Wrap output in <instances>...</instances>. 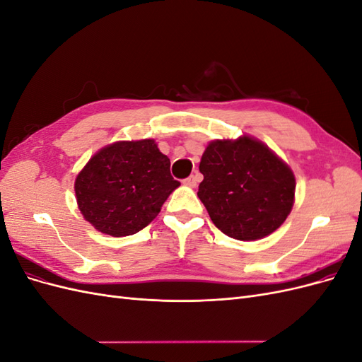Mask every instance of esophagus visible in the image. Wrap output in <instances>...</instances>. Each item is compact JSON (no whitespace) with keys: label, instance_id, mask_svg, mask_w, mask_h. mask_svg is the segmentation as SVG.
<instances>
[{"label":"esophagus","instance_id":"esophagus-1","mask_svg":"<svg viewBox=\"0 0 362 362\" xmlns=\"http://www.w3.org/2000/svg\"><path fill=\"white\" fill-rule=\"evenodd\" d=\"M201 181V173H193V175H190L189 178H185L184 180V184L185 185H189V187H196V184H198Z\"/></svg>","mask_w":362,"mask_h":362}]
</instances>
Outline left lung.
<instances>
[{
	"label": "left lung",
	"mask_w": 362,
	"mask_h": 362,
	"mask_svg": "<svg viewBox=\"0 0 362 362\" xmlns=\"http://www.w3.org/2000/svg\"><path fill=\"white\" fill-rule=\"evenodd\" d=\"M199 170V199L228 237L243 242L262 238L276 231L291 211V169L254 137L211 141Z\"/></svg>",
	"instance_id": "obj_1"
}]
</instances>
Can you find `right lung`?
Here are the masks:
<instances>
[{"label": "right lung", "mask_w": 362, "mask_h": 362, "mask_svg": "<svg viewBox=\"0 0 362 362\" xmlns=\"http://www.w3.org/2000/svg\"><path fill=\"white\" fill-rule=\"evenodd\" d=\"M180 185L152 139L116 141L98 151L75 180L76 204L98 231L125 237L148 226Z\"/></svg>", "instance_id": "add662e5"}]
</instances>
